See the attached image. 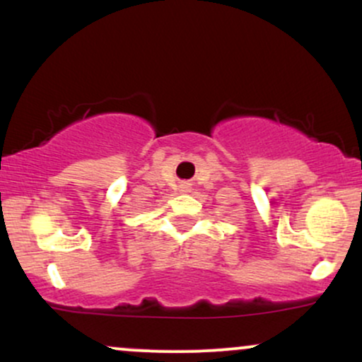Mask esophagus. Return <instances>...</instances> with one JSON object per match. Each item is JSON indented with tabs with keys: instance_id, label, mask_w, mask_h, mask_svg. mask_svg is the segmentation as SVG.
Here are the masks:
<instances>
[{
	"instance_id": "obj_1",
	"label": "esophagus",
	"mask_w": 362,
	"mask_h": 362,
	"mask_svg": "<svg viewBox=\"0 0 362 362\" xmlns=\"http://www.w3.org/2000/svg\"><path fill=\"white\" fill-rule=\"evenodd\" d=\"M184 189H187V187H184Z\"/></svg>"
}]
</instances>
